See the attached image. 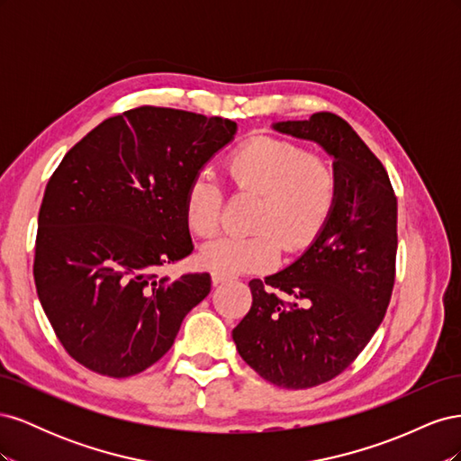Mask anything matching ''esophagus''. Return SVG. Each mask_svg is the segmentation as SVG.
I'll use <instances>...</instances> for the list:
<instances>
[{"label": "esophagus", "mask_w": 461, "mask_h": 461, "mask_svg": "<svg viewBox=\"0 0 461 461\" xmlns=\"http://www.w3.org/2000/svg\"><path fill=\"white\" fill-rule=\"evenodd\" d=\"M230 275H225V273H212V281H213V285H221V283H227V281H230Z\"/></svg>", "instance_id": "obj_1"}]
</instances>
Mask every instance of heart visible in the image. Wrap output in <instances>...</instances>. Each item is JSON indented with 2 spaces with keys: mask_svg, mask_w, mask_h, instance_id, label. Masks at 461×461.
I'll return each instance as SVG.
<instances>
[{
  "mask_svg": "<svg viewBox=\"0 0 461 461\" xmlns=\"http://www.w3.org/2000/svg\"><path fill=\"white\" fill-rule=\"evenodd\" d=\"M227 183L236 192L259 196L252 236H221L207 242L200 263L213 273H258L271 269L281 254L308 248L325 229L339 202L334 165L276 136L240 144L225 161ZM185 219L194 234L209 239L222 221V192L209 175L190 180Z\"/></svg>",
  "mask_w": 461,
  "mask_h": 461,
  "instance_id": "1",
  "label": "heart"
}]
</instances>
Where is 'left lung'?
I'll return each mask as SVG.
<instances>
[{"label":"left lung","instance_id":"8db88e82","mask_svg":"<svg viewBox=\"0 0 461 461\" xmlns=\"http://www.w3.org/2000/svg\"><path fill=\"white\" fill-rule=\"evenodd\" d=\"M273 129L334 158L339 202L294 263L249 281L252 308L232 339L265 381L300 390L340 375L379 329L396 276L398 205L383 163L339 115L321 111Z\"/></svg>","mask_w":461,"mask_h":461}]
</instances>
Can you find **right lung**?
<instances>
[{
	"mask_svg": "<svg viewBox=\"0 0 461 461\" xmlns=\"http://www.w3.org/2000/svg\"><path fill=\"white\" fill-rule=\"evenodd\" d=\"M234 132L229 119L142 105L67 151L40 205L34 283L78 364L115 379L142 373L209 294V273L153 271L192 254L185 192Z\"/></svg>",
	"mask_w": 461,
	"mask_h": 461,
	"instance_id": "add662e5",
	"label": "right lung"
}]
</instances>
